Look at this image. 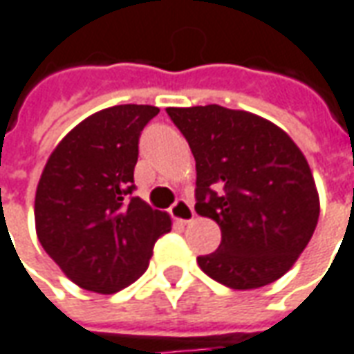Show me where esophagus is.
<instances>
[{
    "instance_id": "1",
    "label": "esophagus",
    "mask_w": 354,
    "mask_h": 354,
    "mask_svg": "<svg viewBox=\"0 0 354 354\" xmlns=\"http://www.w3.org/2000/svg\"><path fill=\"white\" fill-rule=\"evenodd\" d=\"M170 214L176 220H180V222H184V224L192 222L195 216L194 207H192V203L187 201V199H176V203L170 207Z\"/></svg>"
}]
</instances>
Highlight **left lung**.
Wrapping results in <instances>:
<instances>
[{
    "label": "left lung",
    "instance_id": "left-lung-1",
    "mask_svg": "<svg viewBox=\"0 0 354 354\" xmlns=\"http://www.w3.org/2000/svg\"><path fill=\"white\" fill-rule=\"evenodd\" d=\"M195 157V211L220 226L201 270L232 289L281 278L315 234L320 201L305 155L281 128L247 111L169 107Z\"/></svg>",
    "mask_w": 354,
    "mask_h": 354
}]
</instances>
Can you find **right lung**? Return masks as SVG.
Here are the masks:
<instances>
[{
  "instance_id": "1",
  "label": "right lung",
  "mask_w": 354,
  "mask_h": 354,
  "mask_svg": "<svg viewBox=\"0 0 354 354\" xmlns=\"http://www.w3.org/2000/svg\"><path fill=\"white\" fill-rule=\"evenodd\" d=\"M157 115L151 105L103 109L61 140L41 172L34 205L39 243L88 291L128 288L170 232L167 212L134 197L140 136Z\"/></svg>"
}]
</instances>
